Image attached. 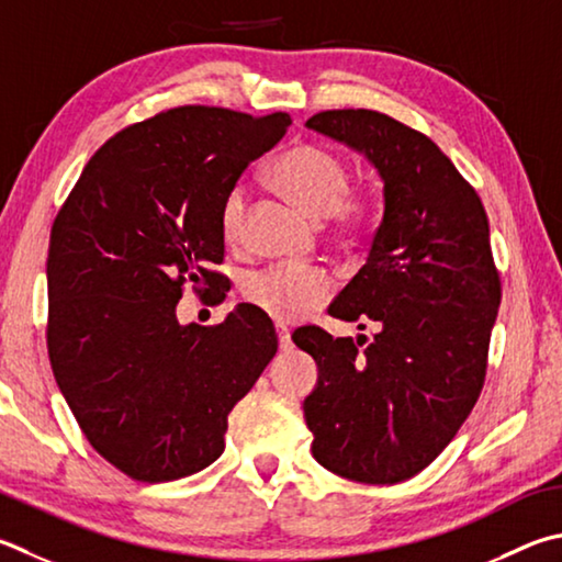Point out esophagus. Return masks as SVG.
Here are the masks:
<instances>
[{"mask_svg": "<svg viewBox=\"0 0 562 562\" xmlns=\"http://www.w3.org/2000/svg\"><path fill=\"white\" fill-rule=\"evenodd\" d=\"M278 339H280V349H282V351H290V349H292V339H290V329H288V326L278 324Z\"/></svg>", "mask_w": 562, "mask_h": 562, "instance_id": "obj_1", "label": "esophagus"}]
</instances>
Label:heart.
<instances>
[{
    "label": "heart",
    "instance_id": "1",
    "mask_svg": "<svg viewBox=\"0 0 562 562\" xmlns=\"http://www.w3.org/2000/svg\"><path fill=\"white\" fill-rule=\"evenodd\" d=\"M270 177L312 218H334L341 231H359L371 216L373 193L349 187V169L334 149L316 142H297L274 159ZM250 189L236 181L221 201V233L228 246L246 236ZM243 297L278 322H297L324 307L334 294V280L319 268L280 262L248 272L240 284Z\"/></svg>",
    "mask_w": 562,
    "mask_h": 562
}]
</instances>
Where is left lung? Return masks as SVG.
I'll return each mask as SVG.
<instances>
[{"mask_svg": "<svg viewBox=\"0 0 562 562\" xmlns=\"http://www.w3.org/2000/svg\"><path fill=\"white\" fill-rule=\"evenodd\" d=\"M307 127L363 151L385 196L369 260L329 307L373 339L292 334L319 366L304 401L312 454L351 482L397 484L452 442L482 393L502 302L488 218L423 132L363 108L316 112Z\"/></svg>", "mask_w": 562, "mask_h": 562, "instance_id": "8db88e82", "label": "left lung"}]
</instances>
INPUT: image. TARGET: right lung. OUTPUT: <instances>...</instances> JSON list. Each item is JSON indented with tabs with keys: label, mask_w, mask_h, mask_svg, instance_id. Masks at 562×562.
I'll list each match as a JSON object with an SVG mask.
<instances>
[{
	"label": "right lung",
	"mask_w": 562,
	"mask_h": 562,
	"mask_svg": "<svg viewBox=\"0 0 562 562\" xmlns=\"http://www.w3.org/2000/svg\"><path fill=\"white\" fill-rule=\"evenodd\" d=\"M290 125L209 105L135 122L90 157L50 228V369L93 450L137 482L216 462L228 413L278 351L252 304L213 326H181L177 304L187 284L221 290V201Z\"/></svg>",
	"instance_id": "obj_1"
}]
</instances>
